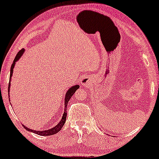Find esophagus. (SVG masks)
<instances>
[{
    "instance_id": "obj_1",
    "label": "esophagus",
    "mask_w": 159,
    "mask_h": 159,
    "mask_svg": "<svg viewBox=\"0 0 159 159\" xmlns=\"http://www.w3.org/2000/svg\"><path fill=\"white\" fill-rule=\"evenodd\" d=\"M81 83L83 86H87V85L89 84V81H88V80L86 79V78H83V79L82 80Z\"/></svg>"
}]
</instances>
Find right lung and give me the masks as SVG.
<instances>
[{
	"label": "right lung",
	"instance_id": "1",
	"mask_svg": "<svg viewBox=\"0 0 159 159\" xmlns=\"http://www.w3.org/2000/svg\"><path fill=\"white\" fill-rule=\"evenodd\" d=\"M24 49H22V50H20L18 53H17V54L16 55L15 58H14V62H13L12 65H11V73H10V81H11V76H12L13 71H14V65H15V63L17 61V60H19L20 57L21 56L23 55V53H24ZM10 86H11V83H9V86H8V92H10ZM79 88H80L79 85H76V86H73V87H71V88H70V89H69L68 91L66 92V97H65V109H64V112H63V117H62L61 120H60V122H59L58 125H57L55 127H53V128H52L51 129H49V130H45V131L33 130V129H30L27 128V127L24 126V125H24V128L27 129V131H30V132H34V133L37 134V135H43V136H47V135H54V134L57 133V132H60V129H62V127H63V125H64L65 122H66V115H67V112H66V106H67L68 102H69V101H70V98L72 97V96H73V95L74 94V93H75V92H76V89H79Z\"/></svg>",
	"mask_w": 159,
	"mask_h": 159
}]
</instances>
